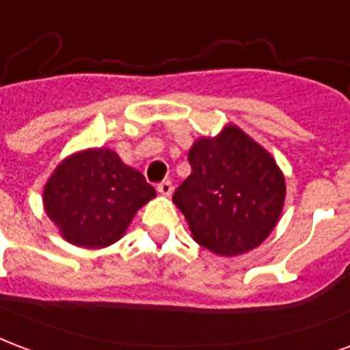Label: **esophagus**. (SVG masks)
<instances>
[{"label": "esophagus", "mask_w": 350, "mask_h": 350, "mask_svg": "<svg viewBox=\"0 0 350 350\" xmlns=\"http://www.w3.org/2000/svg\"><path fill=\"white\" fill-rule=\"evenodd\" d=\"M157 191H159V195L163 196H170L172 195V183L170 182H161L157 185Z\"/></svg>", "instance_id": "obj_1"}]
</instances>
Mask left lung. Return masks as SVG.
<instances>
[{
	"label": "left lung",
	"mask_w": 350,
	"mask_h": 350,
	"mask_svg": "<svg viewBox=\"0 0 350 350\" xmlns=\"http://www.w3.org/2000/svg\"><path fill=\"white\" fill-rule=\"evenodd\" d=\"M191 174L172 202L191 237L219 256L247 254L280 221L286 178L273 155L239 126L226 124L189 150Z\"/></svg>",
	"instance_id": "1"
}]
</instances>
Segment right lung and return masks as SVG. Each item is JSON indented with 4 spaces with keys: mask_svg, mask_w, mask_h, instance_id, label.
Segmentation results:
<instances>
[{
    "mask_svg": "<svg viewBox=\"0 0 350 350\" xmlns=\"http://www.w3.org/2000/svg\"><path fill=\"white\" fill-rule=\"evenodd\" d=\"M155 198L144 176L111 148L70 154L42 191L44 211L70 245L98 250L122 239L139 209Z\"/></svg>",
    "mask_w": 350,
    "mask_h": 350,
    "instance_id": "add662e5",
    "label": "right lung"
}]
</instances>
